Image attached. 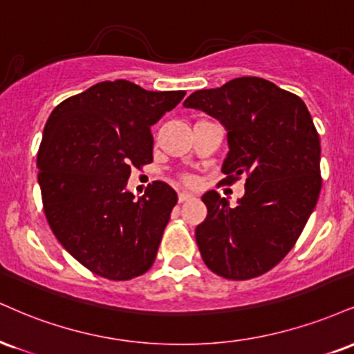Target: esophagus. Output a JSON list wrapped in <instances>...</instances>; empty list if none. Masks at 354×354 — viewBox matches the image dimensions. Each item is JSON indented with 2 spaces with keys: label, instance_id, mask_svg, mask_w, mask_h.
I'll use <instances>...</instances> for the list:
<instances>
[{
  "label": "esophagus",
  "instance_id": "obj_1",
  "mask_svg": "<svg viewBox=\"0 0 354 354\" xmlns=\"http://www.w3.org/2000/svg\"><path fill=\"white\" fill-rule=\"evenodd\" d=\"M188 199H193V194L188 193V191H181V193L178 194V201H180V203L188 201Z\"/></svg>",
  "mask_w": 354,
  "mask_h": 354
}]
</instances>
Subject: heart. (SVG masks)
Here are the masks:
<instances>
[{"label": "heart", "instance_id": "1", "mask_svg": "<svg viewBox=\"0 0 354 354\" xmlns=\"http://www.w3.org/2000/svg\"><path fill=\"white\" fill-rule=\"evenodd\" d=\"M183 181H185L186 185H193L194 178H193V176H185V178H183Z\"/></svg>", "mask_w": 354, "mask_h": 354}]
</instances>
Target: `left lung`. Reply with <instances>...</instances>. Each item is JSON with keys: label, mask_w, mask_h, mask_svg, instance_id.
Returning <instances> with one entry per match:
<instances>
[{"label": "left lung", "mask_w": 354, "mask_h": 354, "mask_svg": "<svg viewBox=\"0 0 354 354\" xmlns=\"http://www.w3.org/2000/svg\"><path fill=\"white\" fill-rule=\"evenodd\" d=\"M227 131L223 171L247 174L237 206L203 194L207 216L196 227L203 261L224 279L247 280L275 267L295 245L322 189L320 136L300 97L261 77H237L185 100Z\"/></svg>", "instance_id": "1"}]
</instances>
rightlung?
<instances>
[{
  "label": "right lung",
  "mask_w": 354,
  "mask_h": 354,
  "mask_svg": "<svg viewBox=\"0 0 354 354\" xmlns=\"http://www.w3.org/2000/svg\"><path fill=\"white\" fill-rule=\"evenodd\" d=\"M185 91L99 82L57 105L37 153L42 204L54 236L75 261L109 280H130L155 262L178 194L163 181L127 189L131 168L153 161L151 125Z\"/></svg>",
  "instance_id": "right-lung-1"
}]
</instances>
